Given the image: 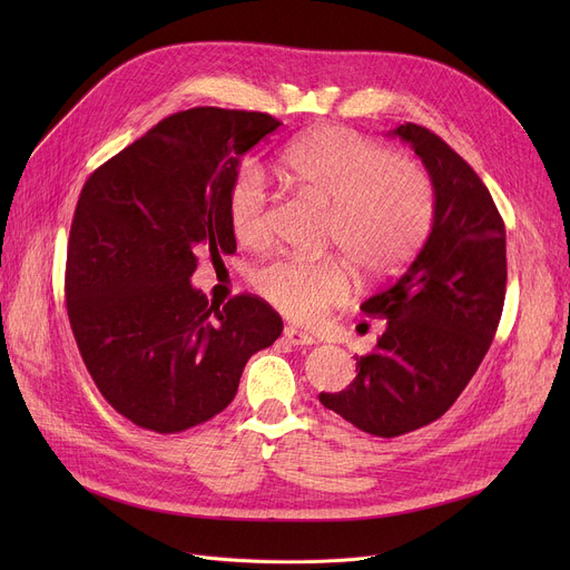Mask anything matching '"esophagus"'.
Wrapping results in <instances>:
<instances>
[{
  "label": "esophagus",
  "mask_w": 570,
  "mask_h": 570,
  "mask_svg": "<svg viewBox=\"0 0 570 570\" xmlns=\"http://www.w3.org/2000/svg\"><path fill=\"white\" fill-rule=\"evenodd\" d=\"M284 337H286L293 346H312V344H316V340H314L309 333L297 331V327H293V325H288V327H286V331H284Z\"/></svg>",
  "instance_id": "obj_1"
}]
</instances>
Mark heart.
<instances>
[{
    "label": "heart",
    "mask_w": 570,
    "mask_h": 570,
    "mask_svg": "<svg viewBox=\"0 0 570 570\" xmlns=\"http://www.w3.org/2000/svg\"><path fill=\"white\" fill-rule=\"evenodd\" d=\"M291 183L333 209L327 237L365 279H381L417 252L434 219V187L425 168L344 127H323L293 140L282 155ZM226 217L239 245L261 247L275 222V200L258 164L245 161L228 185ZM254 284L288 318L312 323L348 293L337 258H277Z\"/></svg>",
    "instance_id": "b5f03b06"
}]
</instances>
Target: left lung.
Returning a JSON list of instances; mask_svg holds the SVG:
<instances>
[{
	"instance_id": "8db88e82",
	"label": "left lung",
	"mask_w": 570,
	"mask_h": 570,
	"mask_svg": "<svg viewBox=\"0 0 570 570\" xmlns=\"http://www.w3.org/2000/svg\"><path fill=\"white\" fill-rule=\"evenodd\" d=\"M393 134L432 177V230L404 273L363 303L385 331L355 355L353 383L318 395L383 439L425 428L455 404L494 340L508 277L505 226L483 179L434 131L406 122Z\"/></svg>"
}]
</instances>
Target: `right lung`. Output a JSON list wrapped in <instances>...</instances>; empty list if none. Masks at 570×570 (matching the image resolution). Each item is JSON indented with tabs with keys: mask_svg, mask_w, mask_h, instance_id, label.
I'll return each instance as SVG.
<instances>
[{
	"mask_svg": "<svg viewBox=\"0 0 570 570\" xmlns=\"http://www.w3.org/2000/svg\"><path fill=\"white\" fill-rule=\"evenodd\" d=\"M279 125L267 112L179 110L80 191L65 277L71 331L99 393L142 430L175 434L222 413L249 357L284 331L258 295L219 307L189 282L200 254H235L228 185Z\"/></svg>",
	"mask_w": 570,
	"mask_h": 570,
	"instance_id": "add662e5",
	"label": "right lung"
}]
</instances>
